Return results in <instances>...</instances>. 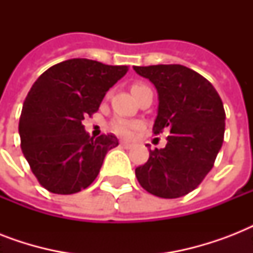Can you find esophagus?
<instances>
[{"label": "esophagus", "instance_id": "esophagus-1", "mask_svg": "<svg viewBox=\"0 0 253 253\" xmlns=\"http://www.w3.org/2000/svg\"><path fill=\"white\" fill-rule=\"evenodd\" d=\"M119 144H121V147H123V148H131V147H132V144L128 142H121Z\"/></svg>", "mask_w": 253, "mask_h": 253}]
</instances>
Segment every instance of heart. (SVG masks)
Wrapping results in <instances>:
<instances>
[{
	"instance_id": "1",
	"label": "heart",
	"mask_w": 253,
	"mask_h": 253,
	"mask_svg": "<svg viewBox=\"0 0 253 253\" xmlns=\"http://www.w3.org/2000/svg\"><path fill=\"white\" fill-rule=\"evenodd\" d=\"M146 85L143 84H135L132 85V91L138 90V89H142ZM139 123L134 122V121H128V119H123V118H117L114 119L113 122L110 123V128L114 131L115 134L121 135V136H125V138H128L132 134V131L135 128H138Z\"/></svg>"
}]
</instances>
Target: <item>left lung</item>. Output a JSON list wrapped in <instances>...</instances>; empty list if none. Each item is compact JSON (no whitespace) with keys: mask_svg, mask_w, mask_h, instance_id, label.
<instances>
[{"mask_svg":"<svg viewBox=\"0 0 253 253\" xmlns=\"http://www.w3.org/2000/svg\"><path fill=\"white\" fill-rule=\"evenodd\" d=\"M156 86L159 110L152 132L168 131L167 146L150 150L135 169L139 184L160 198H178L204 181L224 138L223 103L204 76L180 64L134 67Z\"/></svg>","mask_w":253,"mask_h":253,"instance_id":"1","label":"left lung"}]
</instances>
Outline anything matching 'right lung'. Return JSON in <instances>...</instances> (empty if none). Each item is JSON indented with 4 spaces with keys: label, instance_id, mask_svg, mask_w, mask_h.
Instances as JSON below:
<instances>
[{
    "label": "right lung",
    "instance_id": "1",
    "mask_svg": "<svg viewBox=\"0 0 253 253\" xmlns=\"http://www.w3.org/2000/svg\"><path fill=\"white\" fill-rule=\"evenodd\" d=\"M126 65L89 59L61 61L42 73L26 97L19 118L21 148L39 184L55 194L81 192L98 176L113 134L85 132L83 121L98 110Z\"/></svg>",
    "mask_w": 253,
    "mask_h": 253
}]
</instances>
